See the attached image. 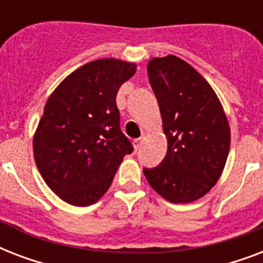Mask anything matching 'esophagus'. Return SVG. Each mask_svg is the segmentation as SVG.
Instances as JSON below:
<instances>
[{"label":"esophagus","instance_id":"esophagus-1","mask_svg":"<svg viewBox=\"0 0 263 263\" xmlns=\"http://www.w3.org/2000/svg\"><path fill=\"white\" fill-rule=\"evenodd\" d=\"M143 142H144V136H140V138H138V139L134 140V143H135V148H136V150H138V148H139L140 146L143 144Z\"/></svg>","mask_w":263,"mask_h":263}]
</instances>
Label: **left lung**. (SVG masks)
Segmentation results:
<instances>
[{"label":"left lung","mask_w":263,"mask_h":263,"mask_svg":"<svg viewBox=\"0 0 263 263\" xmlns=\"http://www.w3.org/2000/svg\"><path fill=\"white\" fill-rule=\"evenodd\" d=\"M148 80L158 101L168 152L148 184L172 203L199 199L217 183L227 162L231 129L210 84L176 55L153 59Z\"/></svg>","instance_id":"obj_1"}]
</instances>
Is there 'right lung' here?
<instances>
[{"mask_svg":"<svg viewBox=\"0 0 263 263\" xmlns=\"http://www.w3.org/2000/svg\"><path fill=\"white\" fill-rule=\"evenodd\" d=\"M136 65L91 61L72 72L45 105L34 157L51 191L69 204L90 206L110 187L124 156L134 152L120 129L116 95Z\"/></svg>","mask_w":263,"mask_h":263,"instance_id":"right-lung-1","label":"right lung"}]
</instances>
